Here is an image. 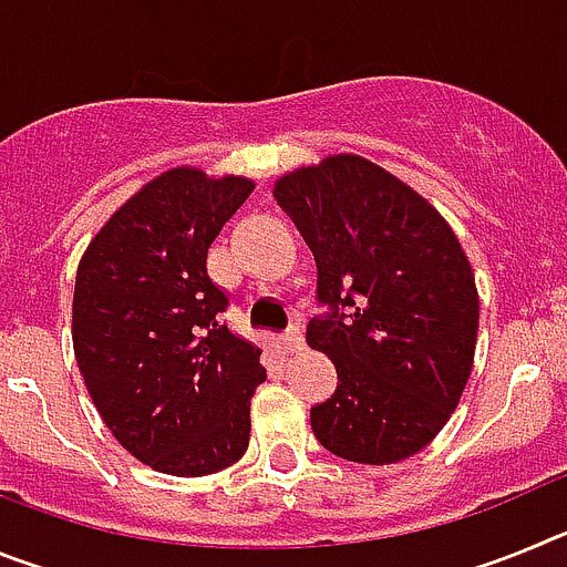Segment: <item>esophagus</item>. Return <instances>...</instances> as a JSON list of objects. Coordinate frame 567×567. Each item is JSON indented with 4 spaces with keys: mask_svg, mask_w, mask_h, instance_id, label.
I'll return each mask as SVG.
<instances>
[{
    "mask_svg": "<svg viewBox=\"0 0 567 567\" xmlns=\"http://www.w3.org/2000/svg\"><path fill=\"white\" fill-rule=\"evenodd\" d=\"M278 346L280 349H284V352L287 354H295L300 349V346H303V332H300L298 327H292L289 329V332H284L278 338Z\"/></svg>",
    "mask_w": 567,
    "mask_h": 567,
    "instance_id": "1",
    "label": "esophagus"
}]
</instances>
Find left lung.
<instances>
[{
	"mask_svg": "<svg viewBox=\"0 0 567 567\" xmlns=\"http://www.w3.org/2000/svg\"><path fill=\"white\" fill-rule=\"evenodd\" d=\"M280 209L318 264L307 343L338 369L312 409L323 449L389 465L432 443L457 409L477 349L474 272L443 215L398 175L354 153L275 182Z\"/></svg>",
	"mask_w": 567,
	"mask_h": 567,
	"instance_id": "1",
	"label": "left lung"
}]
</instances>
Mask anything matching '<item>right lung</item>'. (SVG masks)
<instances>
[{"label":"right lung","mask_w":567,"mask_h":567,"mask_svg":"<svg viewBox=\"0 0 567 567\" xmlns=\"http://www.w3.org/2000/svg\"><path fill=\"white\" fill-rule=\"evenodd\" d=\"M255 184L173 167L110 215L79 260L73 352L113 437L150 468L204 477L244 457L260 349L218 315L207 249Z\"/></svg>","instance_id":"add662e5"}]
</instances>
